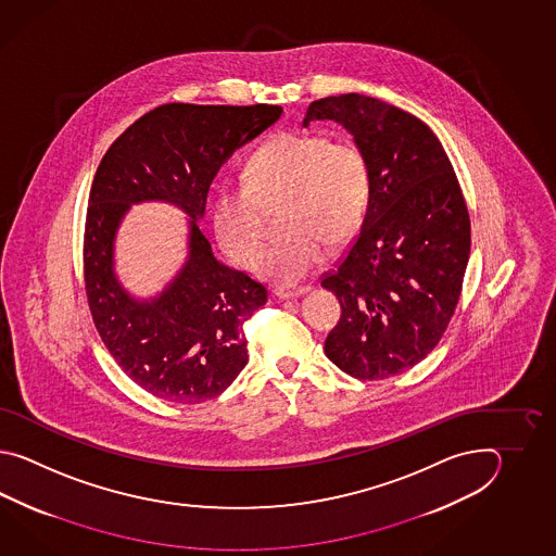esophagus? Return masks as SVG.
<instances>
[{"label":"esophagus","instance_id":"34e87169","mask_svg":"<svg viewBox=\"0 0 556 556\" xmlns=\"http://www.w3.org/2000/svg\"><path fill=\"white\" fill-rule=\"evenodd\" d=\"M304 292H306V288H286V286H278V288L274 290V294L278 295V298H282V300L298 298V295H302Z\"/></svg>","mask_w":556,"mask_h":556}]
</instances>
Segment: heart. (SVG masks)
Masks as SVG:
<instances>
[{
    "mask_svg": "<svg viewBox=\"0 0 556 556\" xmlns=\"http://www.w3.org/2000/svg\"><path fill=\"white\" fill-rule=\"evenodd\" d=\"M371 194V170L352 141L321 132H288L264 142L240 182L223 185L213 206L220 247L232 261L254 268L265 245V211L283 202L287 230L261 262L262 274L294 283L359 230Z\"/></svg>",
    "mask_w": 556,
    "mask_h": 556,
    "instance_id": "b5f03b06",
    "label": "heart"
}]
</instances>
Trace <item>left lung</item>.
I'll return each instance as SVG.
<instances>
[{
	"instance_id": "left-lung-1",
	"label": "left lung",
	"mask_w": 556,
	"mask_h": 556,
	"mask_svg": "<svg viewBox=\"0 0 556 556\" xmlns=\"http://www.w3.org/2000/svg\"><path fill=\"white\" fill-rule=\"evenodd\" d=\"M316 118L342 123L371 170L362 230L321 276L342 306L324 350L352 378H391L431 354L450 326L471 250L469 211L421 118L359 93L309 103L302 125Z\"/></svg>"
}]
</instances>
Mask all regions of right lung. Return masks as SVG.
<instances>
[{
    "label": "right lung",
    "instance_id": "add662e5",
    "mask_svg": "<svg viewBox=\"0 0 556 556\" xmlns=\"http://www.w3.org/2000/svg\"><path fill=\"white\" fill-rule=\"evenodd\" d=\"M282 106L166 103L109 147L89 194L84 280L94 328L139 388L170 403L214 400L249 364L244 324L268 290L214 258L199 220L226 159ZM166 200L190 214V261L159 299L137 303L112 273V240L132 201Z\"/></svg>",
    "mask_w": 556,
    "mask_h": 556
}]
</instances>
